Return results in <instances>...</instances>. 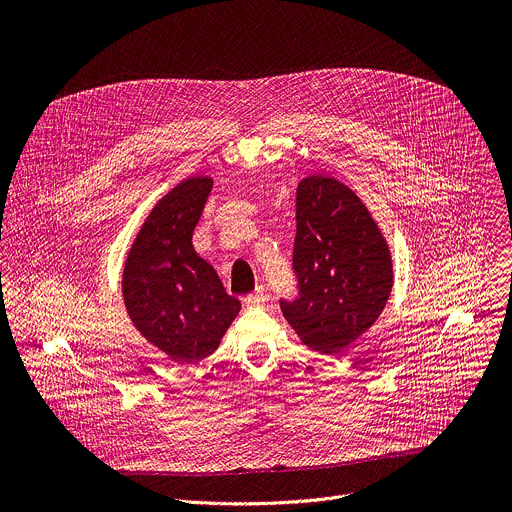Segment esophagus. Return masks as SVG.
I'll list each match as a JSON object with an SVG mask.
<instances>
[{"label":"esophagus","mask_w":512,"mask_h":512,"mask_svg":"<svg viewBox=\"0 0 512 512\" xmlns=\"http://www.w3.org/2000/svg\"><path fill=\"white\" fill-rule=\"evenodd\" d=\"M263 302H265V289L263 287H257L253 294H249V296H245L243 298V304L247 306V308H259V306H263Z\"/></svg>","instance_id":"esophagus-1"}]
</instances>
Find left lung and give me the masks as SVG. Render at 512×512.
Returning <instances> with one entry per match:
<instances>
[{
    "mask_svg": "<svg viewBox=\"0 0 512 512\" xmlns=\"http://www.w3.org/2000/svg\"><path fill=\"white\" fill-rule=\"evenodd\" d=\"M298 298L281 312L302 342L336 354L367 332L393 289L389 245L364 202L342 182L308 176L296 196Z\"/></svg>",
    "mask_w": 512,
    "mask_h": 512,
    "instance_id": "left-lung-1",
    "label": "left lung"
}]
</instances>
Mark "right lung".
Masks as SVG:
<instances>
[{
	"instance_id": "right-lung-1",
	"label": "right lung",
	"mask_w": 512,
	"mask_h": 512,
	"mask_svg": "<svg viewBox=\"0 0 512 512\" xmlns=\"http://www.w3.org/2000/svg\"><path fill=\"white\" fill-rule=\"evenodd\" d=\"M210 190L208 176L172 188L145 218L123 269V300L133 326L182 364L210 356L241 310L192 247Z\"/></svg>"
}]
</instances>
